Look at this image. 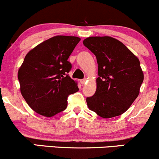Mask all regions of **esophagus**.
I'll list each match as a JSON object with an SVG mask.
<instances>
[{
    "label": "esophagus",
    "instance_id": "obj_1",
    "mask_svg": "<svg viewBox=\"0 0 159 159\" xmlns=\"http://www.w3.org/2000/svg\"><path fill=\"white\" fill-rule=\"evenodd\" d=\"M86 81H87V79H86V78H84V79H81V81H80V82L81 83V84H84Z\"/></svg>",
    "mask_w": 159,
    "mask_h": 159
}]
</instances>
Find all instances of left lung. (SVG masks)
<instances>
[{
    "label": "left lung",
    "instance_id": "1",
    "mask_svg": "<svg viewBox=\"0 0 159 159\" xmlns=\"http://www.w3.org/2000/svg\"><path fill=\"white\" fill-rule=\"evenodd\" d=\"M96 57V91L87 98L90 110L103 118L125 112L139 95L143 73L138 58L119 40L111 36H90L83 41Z\"/></svg>",
    "mask_w": 159,
    "mask_h": 159
}]
</instances>
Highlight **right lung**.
I'll use <instances>...</instances> for the list:
<instances>
[{
    "label": "right lung",
    "instance_id": "1",
    "mask_svg": "<svg viewBox=\"0 0 159 159\" xmlns=\"http://www.w3.org/2000/svg\"><path fill=\"white\" fill-rule=\"evenodd\" d=\"M80 40L77 36H54L25 56L18 72L20 90L37 114L52 117L64 111L68 96L79 90L68 75L72 69L68 58Z\"/></svg>",
    "mask_w": 159,
    "mask_h": 159
}]
</instances>
